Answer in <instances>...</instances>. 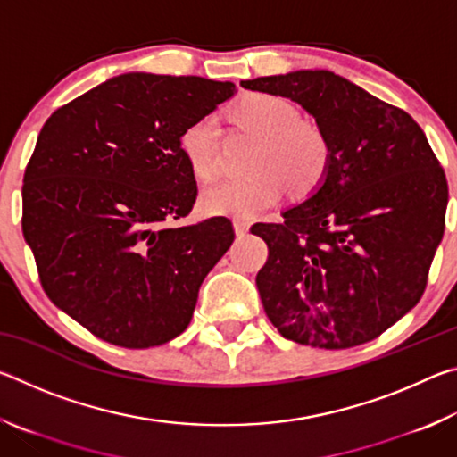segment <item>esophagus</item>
<instances>
[{
	"instance_id": "34e87169",
	"label": "esophagus",
	"mask_w": 457,
	"mask_h": 457,
	"mask_svg": "<svg viewBox=\"0 0 457 457\" xmlns=\"http://www.w3.org/2000/svg\"><path fill=\"white\" fill-rule=\"evenodd\" d=\"M234 229H236V236H245L247 229H250V221L247 220H234Z\"/></svg>"
}]
</instances>
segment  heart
I'll list each match as a JSON object with an SVG mask.
<instances>
[{
  "label": "heart",
  "instance_id": "obj_1",
  "mask_svg": "<svg viewBox=\"0 0 457 457\" xmlns=\"http://www.w3.org/2000/svg\"><path fill=\"white\" fill-rule=\"evenodd\" d=\"M239 127L260 138L245 179H228L204 189L199 210L205 215L252 220L276 205L288 187L292 195L308 197L320 187L330 169V141L324 130L300 119L286 98L253 92L231 108ZM218 129L212 117H201L183 129L181 154L193 175L210 181L218 175Z\"/></svg>",
  "mask_w": 457,
  "mask_h": 457
}]
</instances>
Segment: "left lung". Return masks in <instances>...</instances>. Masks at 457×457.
<instances>
[{
	"label": "left lung",
	"mask_w": 457,
	"mask_h": 457,
	"mask_svg": "<svg viewBox=\"0 0 457 457\" xmlns=\"http://www.w3.org/2000/svg\"><path fill=\"white\" fill-rule=\"evenodd\" d=\"M290 98L330 141V169L311 199L258 223L268 244L256 276L284 338L351 349L377 338L420 303L444 237L447 179L421 127L328 71L244 80Z\"/></svg>",
	"instance_id": "left-lung-1"
}]
</instances>
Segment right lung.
<instances>
[{"label":"right lung","mask_w":457,"mask_h":457,"mask_svg":"<svg viewBox=\"0 0 457 457\" xmlns=\"http://www.w3.org/2000/svg\"><path fill=\"white\" fill-rule=\"evenodd\" d=\"M201 76L120 74L60 106L24 173L21 231L44 292L92 335L125 349L189 327L201 282L234 242L228 218H187L195 175L183 129L234 96Z\"/></svg>","instance_id":"add662e5"}]
</instances>
